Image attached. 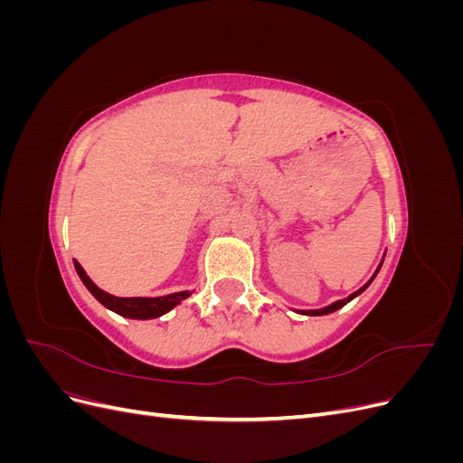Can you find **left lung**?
Masks as SVG:
<instances>
[{
  "instance_id": "left-lung-1",
  "label": "left lung",
  "mask_w": 463,
  "mask_h": 463,
  "mask_svg": "<svg viewBox=\"0 0 463 463\" xmlns=\"http://www.w3.org/2000/svg\"><path fill=\"white\" fill-rule=\"evenodd\" d=\"M383 262H384V257H383L381 264H378V269L374 270V274L371 276V279H369V282H367L365 286H363V288H359L357 291H354V293H352V296H347L345 299H340V301H334V303H330V305H326V307H322V309H311V311H298V313H301V315H307V317H320V315H328V313H334V311H338V309H342V307H344V305H347L349 301H352V299H355L357 296H361V293H363V291H365V289H367V288L371 286V282H373V279L376 278L378 270H381V266H383Z\"/></svg>"
}]
</instances>
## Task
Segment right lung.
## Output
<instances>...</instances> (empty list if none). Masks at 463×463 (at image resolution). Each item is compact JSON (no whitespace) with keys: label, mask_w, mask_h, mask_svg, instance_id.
<instances>
[{"label":"right lung","mask_w":463,"mask_h":463,"mask_svg":"<svg viewBox=\"0 0 463 463\" xmlns=\"http://www.w3.org/2000/svg\"><path fill=\"white\" fill-rule=\"evenodd\" d=\"M75 270L80 278V282L87 286V289L92 293V296L100 301L106 309L114 311L125 318H137V320H148V318H158L165 313H170L174 307H177L181 301L187 299L193 291H175V293H167V296L160 298H116L111 293L104 291L98 288L92 279L87 276L85 269L73 259Z\"/></svg>","instance_id":"add662e5"}]
</instances>
